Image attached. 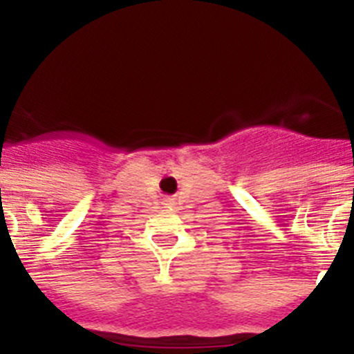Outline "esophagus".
I'll return each mask as SVG.
<instances>
[{
	"label": "esophagus",
	"instance_id": "34e87169",
	"mask_svg": "<svg viewBox=\"0 0 354 354\" xmlns=\"http://www.w3.org/2000/svg\"><path fill=\"white\" fill-rule=\"evenodd\" d=\"M170 202H171V200H170Z\"/></svg>",
	"mask_w": 354,
	"mask_h": 354
}]
</instances>
